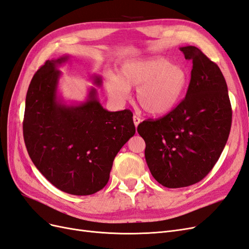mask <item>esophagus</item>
I'll return each instance as SVG.
<instances>
[{"label": "esophagus", "mask_w": 249, "mask_h": 249, "mask_svg": "<svg viewBox=\"0 0 249 249\" xmlns=\"http://www.w3.org/2000/svg\"><path fill=\"white\" fill-rule=\"evenodd\" d=\"M133 120H134V124H135V126H138V124L141 123V119H140V117L139 116H136V115H134L133 116Z\"/></svg>", "instance_id": "obj_1"}]
</instances>
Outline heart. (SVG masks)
Listing matches in <instances>:
<instances>
[{
    "instance_id": "obj_1",
    "label": "heart",
    "mask_w": 249,
    "mask_h": 249,
    "mask_svg": "<svg viewBox=\"0 0 249 249\" xmlns=\"http://www.w3.org/2000/svg\"><path fill=\"white\" fill-rule=\"evenodd\" d=\"M189 73L183 65L155 56L125 62L120 76H109L106 89L117 102H124L130 88L136 87V101L148 114L163 115L175 108L186 91Z\"/></svg>"
}]
</instances>
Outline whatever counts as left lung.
Here are the masks:
<instances>
[{"label":"left lung","mask_w":249,"mask_h":249,"mask_svg":"<svg viewBox=\"0 0 249 249\" xmlns=\"http://www.w3.org/2000/svg\"><path fill=\"white\" fill-rule=\"evenodd\" d=\"M179 50L193 64L185 99L168 114L137 127L150 173L167 188L205 178L219 159L231 125L228 85L219 67L196 47Z\"/></svg>","instance_id":"8db88e82"}]
</instances>
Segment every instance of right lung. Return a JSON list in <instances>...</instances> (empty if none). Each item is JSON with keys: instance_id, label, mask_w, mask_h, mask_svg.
I'll return each instance as SVG.
<instances>
[{"instance_id": "add662e5", "label": "right lung", "mask_w": 249, "mask_h": 249, "mask_svg": "<svg viewBox=\"0 0 249 249\" xmlns=\"http://www.w3.org/2000/svg\"><path fill=\"white\" fill-rule=\"evenodd\" d=\"M67 60H48L35 72L22 132L30 158L51 184L72 195H90L107 185L114 158L136 130L133 113L104 109L94 88L78 106L58 100L57 65ZM94 83L100 86L102 79L95 76Z\"/></svg>"}]
</instances>
